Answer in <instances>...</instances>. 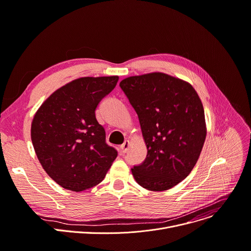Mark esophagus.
Masks as SVG:
<instances>
[{
  "label": "esophagus",
  "instance_id": "34e87169",
  "mask_svg": "<svg viewBox=\"0 0 251 251\" xmlns=\"http://www.w3.org/2000/svg\"><path fill=\"white\" fill-rule=\"evenodd\" d=\"M129 147H130V141H129V140H126V141L121 145V150H122V152H123V153H126V152L128 151Z\"/></svg>",
  "mask_w": 251,
  "mask_h": 251
}]
</instances>
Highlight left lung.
<instances>
[{"label":"left lung","instance_id":"1","mask_svg":"<svg viewBox=\"0 0 251 251\" xmlns=\"http://www.w3.org/2000/svg\"><path fill=\"white\" fill-rule=\"evenodd\" d=\"M120 87L137 113L147 147L145 161L131 169L150 191L168 190L194 168L206 138L202 102L192 85L161 72L131 76Z\"/></svg>","mask_w":251,"mask_h":251}]
</instances>
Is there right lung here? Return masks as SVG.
Masks as SVG:
<instances>
[{
	"mask_svg": "<svg viewBox=\"0 0 251 251\" xmlns=\"http://www.w3.org/2000/svg\"><path fill=\"white\" fill-rule=\"evenodd\" d=\"M118 80V76L75 79L57 89L35 113L31 139L38 160L67 190L80 192L99 184L118 155L106 144L95 114Z\"/></svg>",
	"mask_w": 251,
	"mask_h": 251,
	"instance_id": "right-lung-1",
	"label": "right lung"
}]
</instances>
